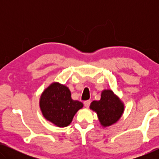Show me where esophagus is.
Masks as SVG:
<instances>
[{
	"label": "esophagus",
	"instance_id": "34e87169",
	"mask_svg": "<svg viewBox=\"0 0 159 159\" xmlns=\"http://www.w3.org/2000/svg\"><path fill=\"white\" fill-rule=\"evenodd\" d=\"M90 103H91L90 101H86L84 102V106H85V107L88 108L90 105Z\"/></svg>",
	"mask_w": 159,
	"mask_h": 159
}]
</instances>
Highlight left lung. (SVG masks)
Returning <instances> with one entry per match:
<instances>
[{
  "label": "left lung",
  "mask_w": 159,
  "mask_h": 159,
  "mask_svg": "<svg viewBox=\"0 0 159 159\" xmlns=\"http://www.w3.org/2000/svg\"><path fill=\"white\" fill-rule=\"evenodd\" d=\"M90 108L96 112L100 123L104 127L116 123L125 111L123 102L111 90L102 91L100 101H93Z\"/></svg>",
  "instance_id": "left-lung-1"
}]
</instances>
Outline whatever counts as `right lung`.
Here are the masks:
<instances>
[{
  "mask_svg": "<svg viewBox=\"0 0 159 159\" xmlns=\"http://www.w3.org/2000/svg\"><path fill=\"white\" fill-rule=\"evenodd\" d=\"M83 103L71 98L69 89L58 82H53L41 94L40 108L43 116L58 127L70 125Z\"/></svg>",
  "mask_w": 159,
  "mask_h": 159,
  "instance_id": "right-lung-1",
  "label": "right lung"
}]
</instances>
